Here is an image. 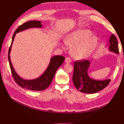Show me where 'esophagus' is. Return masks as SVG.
<instances>
[{
    "label": "esophagus",
    "mask_w": 124,
    "mask_h": 124,
    "mask_svg": "<svg viewBox=\"0 0 124 124\" xmlns=\"http://www.w3.org/2000/svg\"><path fill=\"white\" fill-rule=\"evenodd\" d=\"M71 62V59L69 57H66L65 59V62L67 63H70Z\"/></svg>",
    "instance_id": "obj_1"
}]
</instances>
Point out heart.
<instances>
[{"label":"heart","instance_id":"b5f03b06","mask_svg":"<svg viewBox=\"0 0 124 124\" xmlns=\"http://www.w3.org/2000/svg\"><path fill=\"white\" fill-rule=\"evenodd\" d=\"M68 45L72 46L71 54L77 60L85 59L93 53L98 46L99 40L97 37L92 36L90 31L86 29H79L69 34L65 39ZM62 48L64 46L61 45Z\"/></svg>","mask_w":124,"mask_h":124}]
</instances>
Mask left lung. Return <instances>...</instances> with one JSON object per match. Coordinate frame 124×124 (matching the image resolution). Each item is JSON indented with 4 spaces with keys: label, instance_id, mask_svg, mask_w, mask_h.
<instances>
[{
    "label": "left lung",
    "instance_id": "1",
    "mask_svg": "<svg viewBox=\"0 0 124 124\" xmlns=\"http://www.w3.org/2000/svg\"><path fill=\"white\" fill-rule=\"evenodd\" d=\"M118 45L116 37L112 35L106 46H108V49L110 52L118 54L119 50ZM91 63L90 61L85 60L75 62L74 64V71L72 76L73 83L76 88L82 93H96L106 87L111 80L110 79L95 80L91 78L88 73V70Z\"/></svg>",
    "mask_w": 124,
    "mask_h": 124
}]
</instances>
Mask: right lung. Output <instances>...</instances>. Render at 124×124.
Returning <instances> with one entry per match:
<instances>
[{
	"instance_id": "add662e5",
	"label": "right lung",
	"mask_w": 124,
	"mask_h": 124,
	"mask_svg": "<svg viewBox=\"0 0 124 124\" xmlns=\"http://www.w3.org/2000/svg\"><path fill=\"white\" fill-rule=\"evenodd\" d=\"M43 28L41 22L38 21H31L25 22L24 24L20 25L16 30L14 35H13L11 45H10V46L8 50V58L9 66L10 70H11L13 77L17 85L23 88H26L29 89V90L38 91H43L46 89L51 85L57 69L63 64L65 59L64 57L61 56V55H56V56L52 57L48 67H47L46 70L45 71V72L40 77H39L37 78L33 79H24L21 77L16 73L13 66L10 57V51H11L13 43L16 34L30 28Z\"/></svg>"
}]
</instances>
